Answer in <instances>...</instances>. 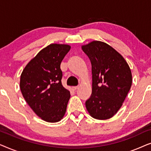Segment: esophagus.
Masks as SVG:
<instances>
[{
    "label": "esophagus",
    "instance_id": "obj_1",
    "mask_svg": "<svg viewBox=\"0 0 151 151\" xmlns=\"http://www.w3.org/2000/svg\"><path fill=\"white\" fill-rule=\"evenodd\" d=\"M72 88H73V90L76 91V90H77L78 88V86H73V87H72Z\"/></svg>",
    "mask_w": 151,
    "mask_h": 151
}]
</instances>
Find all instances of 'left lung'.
<instances>
[{"instance_id": "left-lung-1", "label": "left lung", "mask_w": 151, "mask_h": 151, "mask_svg": "<svg viewBox=\"0 0 151 151\" xmlns=\"http://www.w3.org/2000/svg\"><path fill=\"white\" fill-rule=\"evenodd\" d=\"M82 49L91 63L92 93L85 105L91 116L104 120L117 113L132 84L129 65L106 43L94 40Z\"/></svg>"}]
</instances>
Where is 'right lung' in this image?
Here are the masks:
<instances>
[{
	"instance_id": "1",
	"label": "right lung",
	"mask_w": 151,
	"mask_h": 151,
	"mask_svg": "<svg viewBox=\"0 0 151 151\" xmlns=\"http://www.w3.org/2000/svg\"><path fill=\"white\" fill-rule=\"evenodd\" d=\"M71 46L51 44L31 60L20 76L22 96L34 112L42 120L57 122L63 118L70 99L69 91L61 80V62Z\"/></svg>"
}]
</instances>
